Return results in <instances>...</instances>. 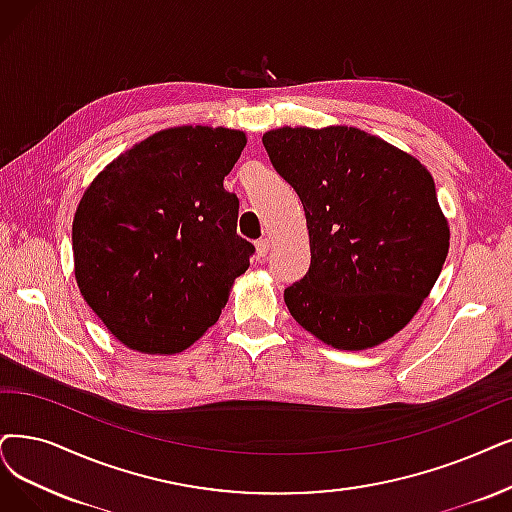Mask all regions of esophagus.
I'll return each mask as SVG.
<instances>
[{
	"mask_svg": "<svg viewBox=\"0 0 512 512\" xmlns=\"http://www.w3.org/2000/svg\"><path fill=\"white\" fill-rule=\"evenodd\" d=\"M269 250H271V241L269 239L256 241V256H258V260H264V256L269 254Z\"/></svg>",
	"mask_w": 512,
	"mask_h": 512,
	"instance_id": "obj_1",
	"label": "esophagus"
}]
</instances>
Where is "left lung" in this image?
I'll list each match as a JSON object with an SVG mask.
<instances>
[{"label": "left lung", "mask_w": 512, "mask_h": 512, "mask_svg": "<svg viewBox=\"0 0 512 512\" xmlns=\"http://www.w3.org/2000/svg\"><path fill=\"white\" fill-rule=\"evenodd\" d=\"M262 145L309 229V273L283 292L292 317L338 351L393 338L431 294L449 250L431 172L349 126H283Z\"/></svg>", "instance_id": "left-lung-1"}]
</instances>
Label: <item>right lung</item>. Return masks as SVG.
Returning <instances> with one entry per match:
<instances>
[{
	"label": "right lung",
	"instance_id": "1",
	"mask_svg": "<svg viewBox=\"0 0 512 512\" xmlns=\"http://www.w3.org/2000/svg\"><path fill=\"white\" fill-rule=\"evenodd\" d=\"M243 132L178 126L113 159L73 218L77 288L128 349L174 355L212 327L254 245L237 235L222 180Z\"/></svg>",
	"mask_w": 512,
	"mask_h": 512
}]
</instances>
